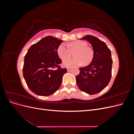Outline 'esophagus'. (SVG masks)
<instances>
[{"instance_id":"34e87169","label":"esophagus","mask_w":134,"mask_h":134,"mask_svg":"<svg viewBox=\"0 0 134 134\" xmlns=\"http://www.w3.org/2000/svg\"><path fill=\"white\" fill-rule=\"evenodd\" d=\"M71 68H67V71H70V70H71Z\"/></svg>"}]
</instances>
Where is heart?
Returning <instances> with one entry per match:
<instances>
[{"instance_id": "heart-1", "label": "heart", "mask_w": 134, "mask_h": 134, "mask_svg": "<svg viewBox=\"0 0 134 134\" xmlns=\"http://www.w3.org/2000/svg\"><path fill=\"white\" fill-rule=\"evenodd\" d=\"M86 42L76 40L70 43L69 47L65 43L60 44L58 47L57 53L59 58L64 59L70 55L71 50H77L75 54V58H67L63 61V65L65 67L72 68L81 66L84 63L85 65L90 64L94 57V51L92 48L88 47Z\"/></svg>"}]
</instances>
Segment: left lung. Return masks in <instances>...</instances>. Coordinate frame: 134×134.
<instances>
[{
	"mask_svg": "<svg viewBox=\"0 0 134 134\" xmlns=\"http://www.w3.org/2000/svg\"><path fill=\"white\" fill-rule=\"evenodd\" d=\"M80 40L90 42L94 51V57L88 65L79 68L80 73L76 82L80 90L89 94L100 92L108 84L111 78L112 59L111 50L106 44L92 35H86Z\"/></svg>",
	"mask_w": 134,
	"mask_h": 134,
	"instance_id": "1",
	"label": "left lung"
}]
</instances>
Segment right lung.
<instances>
[{"mask_svg": "<svg viewBox=\"0 0 134 134\" xmlns=\"http://www.w3.org/2000/svg\"><path fill=\"white\" fill-rule=\"evenodd\" d=\"M63 41L51 36L42 38L31 46L25 56L23 75L30 90L38 96H50L57 91L66 69L57 53ZM55 67L58 69H55Z\"/></svg>", "mask_w": 134, "mask_h": 134, "instance_id": "obj_1", "label": "right lung"}]
</instances>
